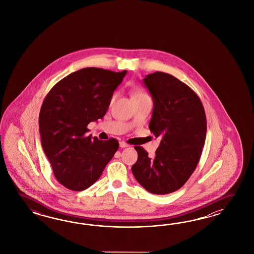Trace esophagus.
Returning <instances> with one entry per match:
<instances>
[{
	"label": "esophagus",
	"mask_w": 254,
	"mask_h": 254,
	"mask_svg": "<svg viewBox=\"0 0 254 254\" xmlns=\"http://www.w3.org/2000/svg\"><path fill=\"white\" fill-rule=\"evenodd\" d=\"M119 145H120L121 148H126V147L128 146V144L126 143L125 141H120V142H119Z\"/></svg>",
	"instance_id": "1"
}]
</instances>
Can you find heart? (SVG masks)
Listing matches in <instances>:
<instances>
[{
    "instance_id": "heart-1",
    "label": "heart",
    "mask_w": 254,
    "mask_h": 254,
    "mask_svg": "<svg viewBox=\"0 0 254 254\" xmlns=\"http://www.w3.org/2000/svg\"><path fill=\"white\" fill-rule=\"evenodd\" d=\"M116 97V94H115V95L113 96V98H112V101H113V100H115ZM144 97H149V96L147 95L146 93H144L143 91H140V90H136V91H134V93H133V96H132L133 100H134V99H140V98H144Z\"/></svg>"
}]
</instances>
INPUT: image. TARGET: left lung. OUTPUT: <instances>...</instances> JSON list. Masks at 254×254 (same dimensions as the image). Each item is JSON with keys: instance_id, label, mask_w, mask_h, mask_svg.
<instances>
[{"instance_id": "obj_1", "label": "left lung", "mask_w": 254, "mask_h": 254, "mask_svg": "<svg viewBox=\"0 0 254 254\" xmlns=\"http://www.w3.org/2000/svg\"><path fill=\"white\" fill-rule=\"evenodd\" d=\"M143 83L154 101L150 130L161 141L154 158L135 146L131 170L148 192L167 194L180 189L196 168L206 139L207 119L198 96L171 74L155 71Z\"/></svg>"}]
</instances>
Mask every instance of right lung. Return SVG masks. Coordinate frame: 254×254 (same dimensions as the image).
<instances>
[{"label":"right lung","mask_w":254,"mask_h":254,"mask_svg":"<svg viewBox=\"0 0 254 254\" xmlns=\"http://www.w3.org/2000/svg\"><path fill=\"white\" fill-rule=\"evenodd\" d=\"M127 70L79 69L51 88L39 115L44 152L55 177L72 191H83L98 181L118 150L116 138L87 136V125L105 116L114 91Z\"/></svg>","instance_id":"1"}]
</instances>
